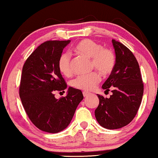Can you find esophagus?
Listing matches in <instances>:
<instances>
[{
	"mask_svg": "<svg viewBox=\"0 0 158 158\" xmlns=\"http://www.w3.org/2000/svg\"><path fill=\"white\" fill-rule=\"evenodd\" d=\"M89 94H90L88 93V92H85V91L83 92V96H84V97H87L88 95H89Z\"/></svg>",
	"mask_w": 158,
	"mask_h": 158,
	"instance_id": "esophagus-1",
	"label": "esophagus"
}]
</instances>
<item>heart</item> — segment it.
I'll list each match as a JSON object with an SVG mask.
<instances>
[{"mask_svg":"<svg viewBox=\"0 0 158 158\" xmlns=\"http://www.w3.org/2000/svg\"><path fill=\"white\" fill-rule=\"evenodd\" d=\"M78 53L91 59V67L97 69L103 75L111 73L116 64L115 55L109 49L103 48L99 43L90 39H84L78 42L74 48ZM58 68L65 77L72 74L71 58L68 52H63L59 58ZM100 76L97 72L79 76L73 81V86L85 91H91L100 81Z\"/></svg>","mask_w":158,"mask_h":158,"instance_id":"b5f03b06","label":"heart"}]
</instances>
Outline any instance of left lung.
<instances>
[{
	"label": "left lung",
	"instance_id": "1",
	"mask_svg": "<svg viewBox=\"0 0 158 158\" xmlns=\"http://www.w3.org/2000/svg\"><path fill=\"white\" fill-rule=\"evenodd\" d=\"M116 64L102 89L109 91L110 98L97 94L99 106L95 110L97 122L103 128L117 129L127 126L137 113L143 94V84L139 64L128 48L112 39Z\"/></svg>",
	"mask_w": 158,
	"mask_h": 158
}]
</instances>
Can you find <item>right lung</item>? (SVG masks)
Returning a JSON list of instances; mask_svg holds the SVG:
<instances>
[{"mask_svg":"<svg viewBox=\"0 0 158 158\" xmlns=\"http://www.w3.org/2000/svg\"><path fill=\"white\" fill-rule=\"evenodd\" d=\"M70 42V40L42 43L29 56L22 69L19 95L23 108L31 122L48 133L66 128L84 98L80 90L72 87H69L66 97L57 99L54 95L56 90L67 88L58 61Z\"/></svg>","mask_w":158,"mask_h":158,"instance_id":"obj_1","label":"right lung"}]
</instances>
